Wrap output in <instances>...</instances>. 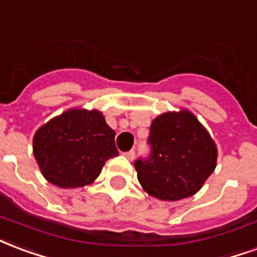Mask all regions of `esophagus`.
<instances>
[{"instance_id": "34e87169", "label": "esophagus", "mask_w": 257, "mask_h": 257, "mask_svg": "<svg viewBox=\"0 0 257 257\" xmlns=\"http://www.w3.org/2000/svg\"><path fill=\"white\" fill-rule=\"evenodd\" d=\"M125 157H126V159H129V161H134L135 159V151L134 150H131V151H128V153L123 154Z\"/></svg>"}]
</instances>
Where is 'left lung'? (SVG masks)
Wrapping results in <instances>:
<instances>
[{
    "mask_svg": "<svg viewBox=\"0 0 257 257\" xmlns=\"http://www.w3.org/2000/svg\"><path fill=\"white\" fill-rule=\"evenodd\" d=\"M147 159L135 162L148 195L166 201L193 196L215 170L218 150L207 129L188 110L167 111L153 119Z\"/></svg>",
    "mask_w": 257,
    "mask_h": 257,
    "instance_id": "obj_1",
    "label": "left lung"
}]
</instances>
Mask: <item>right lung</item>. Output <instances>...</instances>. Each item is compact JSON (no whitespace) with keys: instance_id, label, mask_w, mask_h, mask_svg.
<instances>
[{"instance_id":"obj_1","label":"right lung","mask_w":257,"mask_h":257,"mask_svg":"<svg viewBox=\"0 0 257 257\" xmlns=\"http://www.w3.org/2000/svg\"><path fill=\"white\" fill-rule=\"evenodd\" d=\"M115 132L98 110L69 109L34 135V157L47 181L79 188L96 180L104 162L117 157Z\"/></svg>"}]
</instances>
